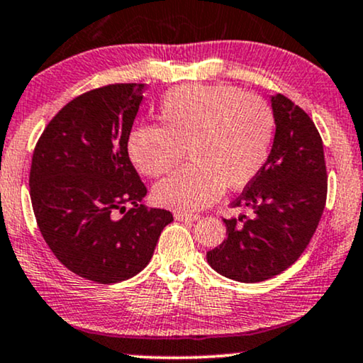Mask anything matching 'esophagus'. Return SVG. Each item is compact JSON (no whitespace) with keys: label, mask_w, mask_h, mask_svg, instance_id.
I'll return each instance as SVG.
<instances>
[{"label":"esophagus","mask_w":363,"mask_h":363,"mask_svg":"<svg viewBox=\"0 0 363 363\" xmlns=\"http://www.w3.org/2000/svg\"><path fill=\"white\" fill-rule=\"evenodd\" d=\"M174 218L179 221H198L199 215H193V213H184V211H177L174 213Z\"/></svg>","instance_id":"esophagus-1"}]
</instances>
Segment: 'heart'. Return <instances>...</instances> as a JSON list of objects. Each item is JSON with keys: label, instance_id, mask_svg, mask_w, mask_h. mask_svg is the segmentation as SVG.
<instances>
[{"label": "heart", "instance_id": "obj_1", "mask_svg": "<svg viewBox=\"0 0 363 363\" xmlns=\"http://www.w3.org/2000/svg\"><path fill=\"white\" fill-rule=\"evenodd\" d=\"M157 120L160 126H135L126 150L140 172L159 177L176 167L186 148L191 164L154 189L157 203L181 211L250 184L267 164L276 135L272 108L226 84L174 87L160 99Z\"/></svg>", "mask_w": 363, "mask_h": 363}]
</instances>
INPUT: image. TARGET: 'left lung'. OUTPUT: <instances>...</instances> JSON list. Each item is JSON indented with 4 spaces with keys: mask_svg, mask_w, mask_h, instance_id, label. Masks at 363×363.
Here are the masks:
<instances>
[{
    "mask_svg": "<svg viewBox=\"0 0 363 363\" xmlns=\"http://www.w3.org/2000/svg\"><path fill=\"white\" fill-rule=\"evenodd\" d=\"M276 135L267 164L233 203L253 211L223 220L228 237L208 264L238 282H262L291 267L308 247L326 203L325 152L313 120L286 96L270 98Z\"/></svg>",
    "mask_w": 363,
    "mask_h": 363,
    "instance_id": "1",
    "label": "left lung"
}]
</instances>
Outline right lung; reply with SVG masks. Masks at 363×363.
I'll list each match as a JSON object with an SVG mask.
<instances>
[{"mask_svg":"<svg viewBox=\"0 0 363 363\" xmlns=\"http://www.w3.org/2000/svg\"><path fill=\"white\" fill-rule=\"evenodd\" d=\"M147 84H110L67 103L43 130L30 169L42 237L69 270L99 284L142 272L167 209L142 204L147 187L126 150Z\"/></svg>","mask_w":363,"mask_h":363,"instance_id":"right-lung-1","label":"right lung"}]
</instances>
